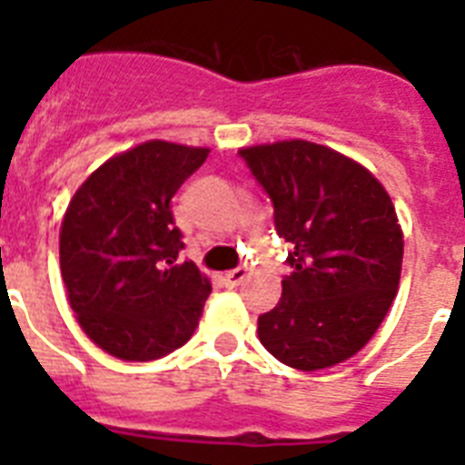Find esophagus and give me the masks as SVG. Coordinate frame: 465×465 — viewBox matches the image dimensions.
<instances>
[{"label":"esophagus","instance_id":"obj_1","mask_svg":"<svg viewBox=\"0 0 465 465\" xmlns=\"http://www.w3.org/2000/svg\"><path fill=\"white\" fill-rule=\"evenodd\" d=\"M246 274H249V270H246L244 265H240V268H235V270H228V272L223 274V279L228 286H237V283L244 282Z\"/></svg>","mask_w":465,"mask_h":465}]
</instances>
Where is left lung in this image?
<instances>
[{
	"mask_svg": "<svg viewBox=\"0 0 465 465\" xmlns=\"http://www.w3.org/2000/svg\"><path fill=\"white\" fill-rule=\"evenodd\" d=\"M291 244L277 307L258 316L262 347L295 371H323L368 344L398 291L402 232L371 172L319 143L240 151Z\"/></svg>",
	"mask_w": 465,
	"mask_h": 465,
	"instance_id": "8db88e82",
	"label": "left lung"
}]
</instances>
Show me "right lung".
<instances>
[{
    "label": "right lung",
    "mask_w": 465,
    "mask_h": 465,
    "mask_svg": "<svg viewBox=\"0 0 465 465\" xmlns=\"http://www.w3.org/2000/svg\"><path fill=\"white\" fill-rule=\"evenodd\" d=\"M209 149L153 142L106 160L74 193L60 228V270L81 328L106 354L155 361L183 347L212 283L176 261L172 197Z\"/></svg>",
    "instance_id": "right-lung-1"
}]
</instances>
